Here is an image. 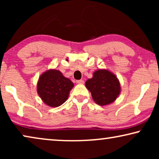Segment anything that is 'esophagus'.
Masks as SVG:
<instances>
[{
	"label": "esophagus",
	"mask_w": 159,
	"mask_h": 159,
	"mask_svg": "<svg viewBox=\"0 0 159 159\" xmlns=\"http://www.w3.org/2000/svg\"><path fill=\"white\" fill-rule=\"evenodd\" d=\"M76 82H77V84H84V81L82 80H77V81H76Z\"/></svg>",
	"instance_id": "34e87169"
}]
</instances>
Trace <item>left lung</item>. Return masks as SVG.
I'll use <instances>...</instances> for the list:
<instances>
[{
  "mask_svg": "<svg viewBox=\"0 0 159 159\" xmlns=\"http://www.w3.org/2000/svg\"><path fill=\"white\" fill-rule=\"evenodd\" d=\"M93 99L100 106L114 102L120 93V84L114 74L105 69L95 71L92 79L85 82Z\"/></svg>",
  "mask_w": 159,
  "mask_h": 159,
  "instance_id": "8db88e82",
  "label": "left lung"
}]
</instances>
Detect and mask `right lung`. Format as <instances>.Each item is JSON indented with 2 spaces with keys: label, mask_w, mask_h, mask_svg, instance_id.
Segmentation results:
<instances>
[{
  "label": "right lung",
  "mask_w": 159,
  "mask_h": 159,
  "mask_svg": "<svg viewBox=\"0 0 159 159\" xmlns=\"http://www.w3.org/2000/svg\"><path fill=\"white\" fill-rule=\"evenodd\" d=\"M74 83L58 70H48L40 76L38 83V93L48 106L58 107L69 97Z\"/></svg>",
  "instance_id": "obj_1"
}]
</instances>
